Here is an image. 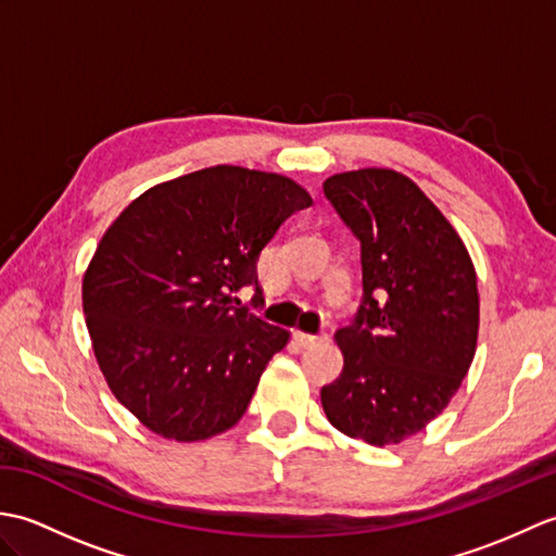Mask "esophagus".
Wrapping results in <instances>:
<instances>
[{
    "mask_svg": "<svg viewBox=\"0 0 556 556\" xmlns=\"http://www.w3.org/2000/svg\"><path fill=\"white\" fill-rule=\"evenodd\" d=\"M293 341H296V344L301 346V349H311V346H317V344H325L327 341V334L323 332V334H305V332H293Z\"/></svg>",
    "mask_w": 556,
    "mask_h": 556,
    "instance_id": "1",
    "label": "esophagus"
}]
</instances>
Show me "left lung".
<instances>
[{
	"label": "left lung",
	"instance_id": "1",
	"mask_svg": "<svg viewBox=\"0 0 556 556\" xmlns=\"http://www.w3.org/2000/svg\"><path fill=\"white\" fill-rule=\"evenodd\" d=\"M361 241L363 299L337 332L344 370L320 399L337 430L399 444L440 416L476 356L480 301L464 241L408 176L334 174L323 184Z\"/></svg>",
	"mask_w": 556,
	"mask_h": 556
}]
</instances>
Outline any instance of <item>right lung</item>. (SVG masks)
I'll list each match as a JSON object with an SVG mask.
<instances>
[{"mask_svg":"<svg viewBox=\"0 0 556 556\" xmlns=\"http://www.w3.org/2000/svg\"><path fill=\"white\" fill-rule=\"evenodd\" d=\"M313 198L279 174L217 164L136 198L83 277L92 351L112 394L155 434L198 442L251 404L289 332L233 305L257 260Z\"/></svg>","mask_w":556,"mask_h":556,"instance_id":"add662e5","label":"right lung"}]
</instances>
